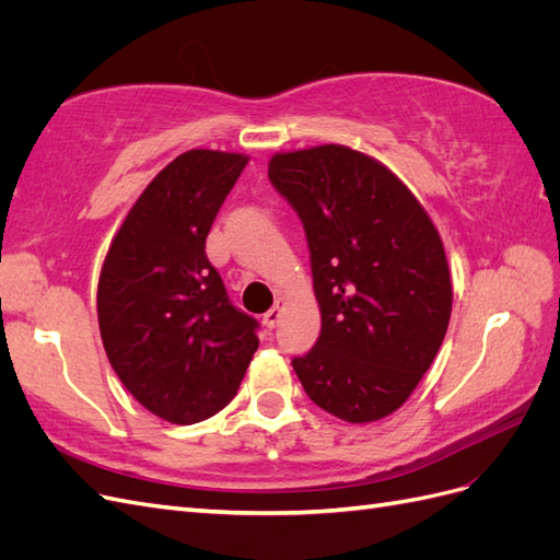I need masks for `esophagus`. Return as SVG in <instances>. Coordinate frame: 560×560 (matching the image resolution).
I'll use <instances>...</instances> for the list:
<instances>
[{
	"mask_svg": "<svg viewBox=\"0 0 560 560\" xmlns=\"http://www.w3.org/2000/svg\"><path fill=\"white\" fill-rule=\"evenodd\" d=\"M280 317H282V301H278L276 306L264 315V327H266V329H276Z\"/></svg>",
	"mask_w": 560,
	"mask_h": 560,
	"instance_id": "obj_1",
	"label": "esophagus"
}]
</instances>
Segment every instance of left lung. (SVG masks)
Wrapping results in <instances>:
<instances>
[{
  "mask_svg": "<svg viewBox=\"0 0 560 560\" xmlns=\"http://www.w3.org/2000/svg\"><path fill=\"white\" fill-rule=\"evenodd\" d=\"M268 179L306 231L322 329L292 366L306 395L348 422L409 399L451 319L442 238L387 167L343 144L276 154Z\"/></svg>",
  "mask_w": 560,
  "mask_h": 560,
  "instance_id": "obj_1",
  "label": "left lung"
}]
</instances>
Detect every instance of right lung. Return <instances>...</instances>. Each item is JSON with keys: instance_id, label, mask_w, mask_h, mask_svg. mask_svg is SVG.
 Segmentation results:
<instances>
[{"instance_id": "add662e5", "label": "right lung", "mask_w": 560, "mask_h": 560, "mask_svg": "<svg viewBox=\"0 0 560 560\" xmlns=\"http://www.w3.org/2000/svg\"><path fill=\"white\" fill-rule=\"evenodd\" d=\"M247 156L191 149L151 179L114 235L97 322L116 376L144 409L194 425L235 397L259 322L233 306L206 238Z\"/></svg>"}]
</instances>
